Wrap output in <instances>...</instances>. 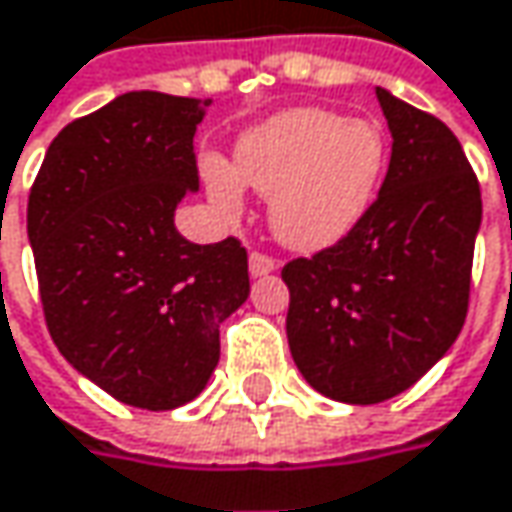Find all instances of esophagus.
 Here are the masks:
<instances>
[{
  "label": "esophagus",
  "instance_id": "1",
  "mask_svg": "<svg viewBox=\"0 0 512 512\" xmlns=\"http://www.w3.org/2000/svg\"><path fill=\"white\" fill-rule=\"evenodd\" d=\"M275 269H278V263L269 255H260V252L249 255V272H252V278H263V275H269Z\"/></svg>",
  "mask_w": 512,
  "mask_h": 512
}]
</instances>
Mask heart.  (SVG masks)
I'll return each instance as SVG.
<instances>
[{"label":"heart","mask_w":512,"mask_h":512,"mask_svg":"<svg viewBox=\"0 0 512 512\" xmlns=\"http://www.w3.org/2000/svg\"><path fill=\"white\" fill-rule=\"evenodd\" d=\"M382 124L347 118L324 106L284 109L237 141L234 167L220 156L202 162L214 205L243 211V185L269 202L275 237L295 252H321L365 220L388 170Z\"/></svg>","instance_id":"1"}]
</instances>
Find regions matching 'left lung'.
Here are the masks:
<instances>
[{"label":"left lung","instance_id":"8db88e82","mask_svg":"<svg viewBox=\"0 0 512 512\" xmlns=\"http://www.w3.org/2000/svg\"><path fill=\"white\" fill-rule=\"evenodd\" d=\"M391 162L365 220L316 257L286 263V339L318 394L374 406L455 345L469 304L481 188L455 133L376 86Z\"/></svg>","mask_w":512,"mask_h":512}]
</instances>
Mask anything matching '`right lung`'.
<instances>
[{"instance_id":"1","label":"right lung","mask_w":512,"mask_h":512,"mask_svg":"<svg viewBox=\"0 0 512 512\" xmlns=\"http://www.w3.org/2000/svg\"><path fill=\"white\" fill-rule=\"evenodd\" d=\"M211 101L127 92L46 150L28 240L57 350L118 403L170 411L202 394L220 324L249 298L246 249L199 246L176 205L199 191L196 127Z\"/></svg>"}]
</instances>
